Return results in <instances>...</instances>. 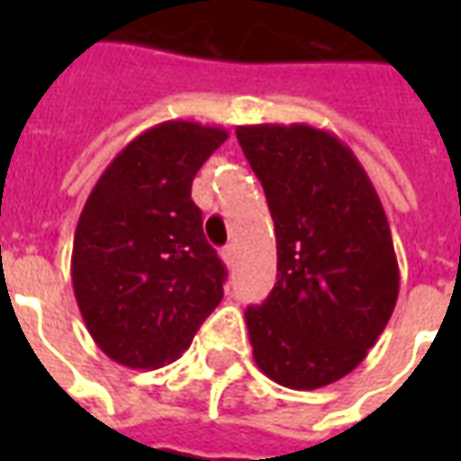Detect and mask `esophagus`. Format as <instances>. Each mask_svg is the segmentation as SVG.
I'll list each match as a JSON object with an SVG mask.
<instances>
[{
  "instance_id": "34e87169",
  "label": "esophagus",
  "mask_w": 461,
  "mask_h": 461,
  "mask_svg": "<svg viewBox=\"0 0 461 461\" xmlns=\"http://www.w3.org/2000/svg\"><path fill=\"white\" fill-rule=\"evenodd\" d=\"M221 259H224V264H227V267H231V264H234V259H237V249H234V244H227V247L221 249Z\"/></svg>"
}]
</instances>
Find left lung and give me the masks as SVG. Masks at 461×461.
<instances>
[{
  "mask_svg": "<svg viewBox=\"0 0 461 461\" xmlns=\"http://www.w3.org/2000/svg\"><path fill=\"white\" fill-rule=\"evenodd\" d=\"M276 234V284L249 306L254 360L294 390L330 385L360 366L400 291L385 210L353 150L306 122L240 125Z\"/></svg>",
  "mask_w": 461,
  "mask_h": 461,
  "instance_id": "obj_1",
  "label": "left lung"
}]
</instances>
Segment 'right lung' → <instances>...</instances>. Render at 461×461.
<instances>
[{
	"label": "right lung",
	"instance_id": "1",
	"mask_svg": "<svg viewBox=\"0 0 461 461\" xmlns=\"http://www.w3.org/2000/svg\"><path fill=\"white\" fill-rule=\"evenodd\" d=\"M230 138L165 121L132 138L98 177L71 254L76 303L95 346L132 370L172 363L224 296V264L202 231L192 180Z\"/></svg>",
	"mask_w": 461,
	"mask_h": 461
}]
</instances>
